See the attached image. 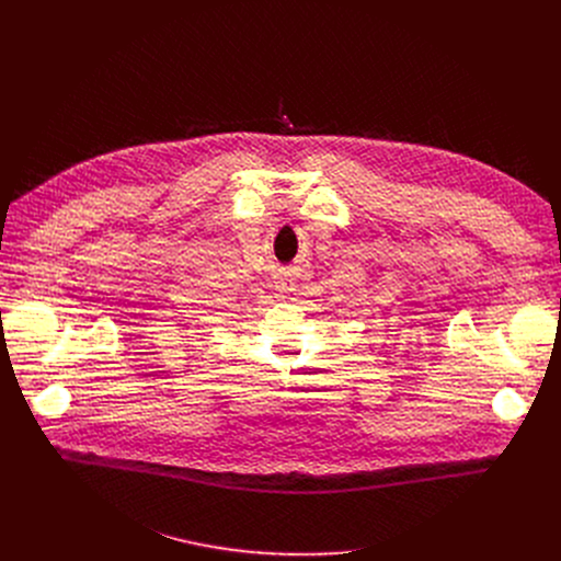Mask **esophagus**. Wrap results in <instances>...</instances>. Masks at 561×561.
I'll list each match as a JSON object with an SVG mask.
<instances>
[{"label": "esophagus", "instance_id": "34e87169", "mask_svg": "<svg viewBox=\"0 0 561 561\" xmlns=\"http://www.w3.org/2000/svg\"><path fill=\"white\" fill-rule=\"evenodd\" d=\"M279 290H284V293L295 290V282H293V279H284V282H279Z\"/></svg>", "mask_w": 561, "mask_h": 561}]
</instances>
